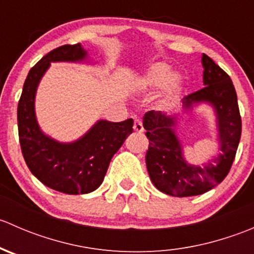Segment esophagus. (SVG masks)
I'll return each instance as SVG.
<instances>
[{
    "instance_id": "1",
    "label": "esophagus",
    "mask_w": 254,
    "mask_h": 254,
    "mask_svg": "<svg viewBox=\"0 0 254 254\" xmlns=\"http://www.w3.org/2000/svg\"><path fill=\"white\" fill-rule=\"evenodd\" d=\"M134 130L136 132H142L143 131V127H142V122L140 119H135L134 122Z\"/></svg>"
}]
</instances>
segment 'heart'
I'll return each instance as SVG.
<instances>
[{
    "label": "heart",
    "mask_w": 254,
    "mask_h": 254,
    "mask_svg": "<svg viewBox=\"0 0 254 254\" xmlns=\"http://www.w3.org/2000/svg\"><path fill=\"white\" fill-rule=\"evenodd\" d=\"M171 76H172V70L167 64H155L153 66H151L148 72L143 76L142 83L147 87L156 88V87L163 86L166 82L170 81ZM177 89H178V82H177V79H173L172 84H171L170 96H172Z\"/></svg>",
    "instance_id": "b5f03b06"
}]
</instances>
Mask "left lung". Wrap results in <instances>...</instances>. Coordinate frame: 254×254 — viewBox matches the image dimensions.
<instances>
[{"mask_svg": "<svg viewBox=\"0 0 254 254\" xmlns=\"http://www.w3.org/2000/svg\"><path fill=\"white\" fill-rule=\"evenodd\" d=\"M203 82L205 87L184 97V108L193 103L209 102L214 106L219 123L221 153L214 162L200 168L190 166L182 156V146L173 131L175 119L161 112L143 115V127L148 139L146 166L156 188L172 196H194L206 193L229 175L240 143L242 120L237 94L230 76L204 54Z\"/></svg>", "mask_w": 254, "mask_h": 254, "instance_id": "8db88e82", "label": "left lung"}]
</instances>
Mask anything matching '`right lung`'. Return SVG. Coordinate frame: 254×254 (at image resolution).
I'll use <instances>...</instances> for the list:
<instances>
[{"label": "right lung", "mask_w": 254, "mask_h": 254, "mask_svg": "<svg viewBox=\"0 0 254 254\" xmlns=\"http://www.w3.org/2000/svg\"><path fill=\"white\" fill-rule=\"evenodd\" d=\"M84 56L79 43L51 50L30 68L18 102V135L28 168L43 184L65 194H87L101 186L112 157L131 134L134 124L132 119L99 120L72 143H60L40 131L34 112L40 78L53 61H78Z\"/></svg>", "instance_id": "right-lung-1"}]
</instances>
